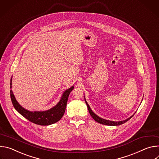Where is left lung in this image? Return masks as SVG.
I'll return each mask as SVG.
<instances>
[{
  "instance_id": "8db88e82",
  "label": "left lung",
  "mask_w": 159,
  "mask_h": 159,
  "mask_svg": "<svg viewBox=\"0 0 159 159\" xmlns=\"http://www.w3.org/2000/svg\"><path fill=\"white\" fill-rule=\"evenodd\" d=\"M85 102H86V104L87 105L88 107V109H89V111L91 115V116L93 118V119L97 121V122L98 123H100V124L102 125H108V126H119V125H120L122 124H124L125 122H127L128 120H129L133 116H132L131 117H130L129 118L127 119L126 120H122V121H119V122H115V121H111V120H105V119H102L100 117H99L98 116H97L95 114L93 113V112L91 110L90 106L89 105V104L87 103L86 101L85 100Z\"/></svg>"
}]
</instances>
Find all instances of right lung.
<instances>
[{"mask_svg": "<svg viewBox=\"0 0 159 159\" xmlns=\"http://www.w3.org/2000/svg\"><path fill=\"white\" fill-rule=\"evenodd\" d=\"M11 85L12 78L11 79L10 82V89L12 88ZM73 89L74 86H72L64 92L62 98L56 106L48 111L43 112H30L23 108L16 101L11 90H10V95L14 107L21 115L30 121L34 123V124L42 126H47L56 123L62 118L65 112L69 95Z\"/></svg>", "mask_w": 159, "mask_h": 159, "instance_id": "1", "label": "right lung"}]
</instances>
